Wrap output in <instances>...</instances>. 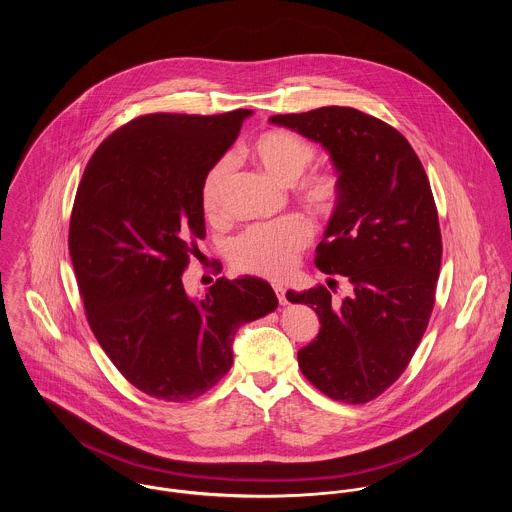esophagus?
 I'll use <instances>...</instances> for the list:
<instances>
[{"instance_id": "obj_1", "label": "esophagus", "mask_w": 512, "mask_h": 512, "mask_svg": "<svg viewBox=\"0 0 512 512\" xmlns=\"http://www.w3.org/2000/svg\"><path fill=\"white\" fill-rule=\"evenodd\" d=\"M274 292H276V295H278V301H280V305H286V303H288L284 286H278V284H274Z\"/></svg>"}]
</instances>
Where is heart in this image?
I'll list each match as a JSON object with an SVG mask.
<instances>
[{
	"instance_id": "obj_1",
	"label": "heart",
	"mask_w": 512,
	"mask_h": 512,
	"mask_svg": "<svg viewBox=\"0 0 512 512\" xmlns=\"http://www.w3.org/2000/svg\"><path fill=\"white\" fill-rule=\"evenodd\" d=\"M252 161L282 185H293L295 199L317 219L337 213L343 197V183L333 169L307 167L315 159V147L286 130H268L250 146ZM232 175L230 159H219L201 183V207L209 220L224 217V199ZM311 242V224L303 217L252 226L230 246V264L242 274L284 280L297 266L301 252Z\"/></svg>"
}]
</instances>
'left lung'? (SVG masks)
Segmentation results:
<instances>
[{
    "instance_id": "left-lung-1",
    "label": "left lung",
    "mask_w": 512,
    "mask_h": 512,
    "mask_svg": "<svg viewBox=\"0 0 512 512\" xmlns=\"http://www.w3.org/2000/svg\"><path fill=\"white\" fill-rule=\"evenodd\" d=\"M270 122L325 147L343 183L315 266L343 276L353 292L343 299L325 286L288 292L321 321L297 363L325 396L365 404L406 370L436 303L441 232L428 175L396 128L357 108L323 106Z\"/></svg>"
}]
</instances>
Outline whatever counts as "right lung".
<instances>
[{"mask_svg": "<svg viewBox=\"0 0 512 512\" xmlns=\"http://www.w3.org/2000/svg\"><path fill=\"white\" fill-rule=\"evenodd\" d=\"M250 114L138 116L98 146L78 183L69 250L88 325L151 398L211 390L232 366L236 329L278 307L272 286L250 276L219 278L203 299L183 286L205 238L201 183Z\"/></svg>", "mask_w": 512, "mask_h": 512, "instance_id": "right-lung-1", "label": "right lung"}]
</instances>
